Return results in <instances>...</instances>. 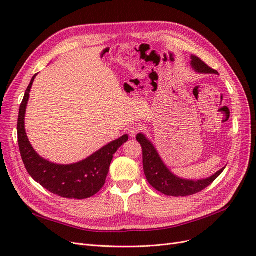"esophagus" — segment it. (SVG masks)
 <instances>
[{
	"label": "esophagus",
	"mask_w": 256,
	"mask_h": 256,
	"mask_svg": "<svg viewBox=\"0 0 256 256\" xmlns=\"http://www.w3.org/2000/svg\"><path fill=\"white\" fill-rule=\"evenodd\" d=\"M138 126H134V125H131L129 128H128V134L131 138H134L136 136V134L138 132Z\"/></svg>",
	"instance_id": "esophagus-1"
}]
</instances>
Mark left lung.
<instances>
[{
    "mask_svg": "<svg viewBox=\"0 0 256 256\" xmlns=\"http://www.w3.org/2000/svg\"><path fill=\"white\" fill-rule=\"evenodd\" d=\"M191 66L198 74H218V72L207 66L202 60L196 56H191ZM136 141L140 142L143 150V170L147 182L154 189L166 196H187L196 194L207 188L226 168V166L222 168L218 172L210 177L204 178V180H184L170 171L164 162L162 161L156 147L143 134H138L136 136Z\"/></svg>",
    "mask_w": 256,
    "mask_h": 256,
    "instance_id": "8db88e82",
    "label": "left lung"
}]
</instances>
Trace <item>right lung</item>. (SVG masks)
Instances as JSON below:
<instances>
[{
  "mask_svg": "<svg viewBox=\"0 0 256 256\" xmlns=\"http://www.w3.org/2000/svg\"><path fill=\"white\" fill-rule=\"evenodd\" d=\"M36 76L30 80L20 104L17 125L19 150L26 171L35 182L58 196L83 200L95 196L106 182L113 154L128 141V134L104 145L76 164H58L44 159L30 145L24 126L30 92Z\"/></svg>",
  "mask_w": 256,
  "mask_h": 256,
  "instance_id": "1",
  "label": "right lung"
}]
</instances>
